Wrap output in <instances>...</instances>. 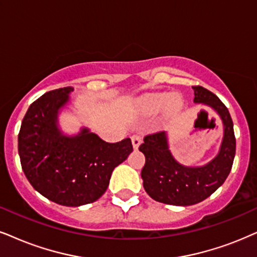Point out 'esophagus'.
Listing matches in <instances>:
<instances>
[{
    "instance_id": "obj_1",
    "label": "esophagus",
    "mask_w": 257,
    "mask_h": 257,
    "mask_svg": "<svg viewBox=\"0 0 257 257\" xmlns=\"http://www.w3.org/2000/svg\"><path fill=\"white\" fill-rule=\"evenodd\" d=\"M141 142H142V138L140 135L132 136V144H133V147H134V149H138L139 146L141 145Z\"/></svg>"
}]
</instances>
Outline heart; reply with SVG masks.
Wrapping results in <instances>:
<instances>
[{"label":"heart","mask_w":257,"mask_h":257,"mask_svg":"<svg viewBox=\"0 0 257 257\" xmlns=\"http://www.w3.org/2000/svg\"><path fill=\"white\" fill-rule=\"evenodd\" d=\"M183 105L180 97L171 92H160L148 95L140 100V108L149 115H155L166 110L178 111Z\"/></svg>","instance_id":"obj_1"}]
</instances>
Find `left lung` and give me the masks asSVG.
<instances>
[{
  "label": "left lung",
  "instance_id": "8db88e82",
  "mask_svg": "<svg viewBox=\"0 0 257 257\" xmlns=\"http://www.w3.org/2000/svg\"><path fill=\"white\" fill-rule=\"evenodd\" d=\"M192 89L194 103L209 105L222 118L224 135L217 157L204 166H184L172 155L165 132L145 136L144 144L139 147L146 157L141 171L146 192L168 205L187 206L206 199L228 178L235 158L236 139L228 108L205 87L198 85Z\"/></svg>",
  "mask_w": 257,
  "mask_h": 257
}]
</instances>
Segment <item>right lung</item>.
Masks as SVG:
<instances>
[{"instance_id": "add662e5", "label": "right lung", "mask_w": 257, "mask_h": 257, "mask_svg": "<svg viewBox=\"0 0 257 257\" xmlns=\"http://www.w3.org/2000/svg\"><path fill=\"white\" fill-rule=\"evenodd\" d=\"M71 91L70 86L50 91L32 103L19 133V155L39 193L60 205L80 206L103 196L113 168L128 158L133 145L129 138L109 144L86 128L64 135L58 113Z\"/></svg>"}]
</instances>
